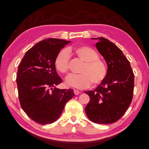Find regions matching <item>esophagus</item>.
I'll return each instance as SVG.
<instances>
[{
  "mask_svg": "<svg viewBox=\"0 0 149 149\" xmlns=\"http://www.w3.org/2000/svg\"><path fill=\"white\" fill-rule=\"evenodd\" d=\"M74 94H75V95H78V94H79V93H80V92L79 91V90H75V89H74Z\"/></svg>",
  "mask_w": 149,
  "mask_h": 149,
  "instance_id": "esophagus-1",
  "label": "esophagus"
}]
</instances>
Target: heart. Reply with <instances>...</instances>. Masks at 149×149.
<instances>
[{
	"label": "heart",
	"instance_id": "obj_1",
	"mask_svg": "<svg viewBox=\"0 0 149 149\" xmlns=\"http://www.w3.org/2000/svg\"><path fill=\"white\" fill-rule=\"evenodd\" d=\"M69 54H74L83 64L79 70L81 74H70L66 79L69 86L77 88H85L90 84H100L107 75V66L104 61L99 58L97 52L87 46H81L74 49H63L57 54L55 59L54 65L58 72L66 74L69 68Z\"/></svg>",
	"mask_w": 149,
	"mask_h": 149
}]
</instances>
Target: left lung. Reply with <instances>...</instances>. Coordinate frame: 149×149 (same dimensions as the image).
<instances>
[{"label":"left lung","mask_w":149,"mask_h":149,"mask_svg":"<svg viewBox=\"0 0 149 149\" xmlns=\"http://www.w3.org/2000/svg\"><path fill=\"white\" fill-rule=\"evenodd\" d=\"M97 40L98 52L105 60L107 75L94 90L84 92L90 97L85 112L90 121L99 124L115 123L132 102L134 75L130 62L117 46L104 37Z\"/></svg>","instance_id":"8db88e82"}]
</instances>
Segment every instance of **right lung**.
I'll return each instance as SVG.
<instances>
[{"mask_svg": "<svg viewBox=\"0 0 149 149\" xmlns=\"http://www.w3.org/2000/svg\"><path fill=\"white\" fill-rule=\"evenodd\" d=\"M70 40L49 38L26 52L18 67L17 84L22 110L37 123H54L66 103L74 97L73 90L59 89L62 82L54 65L57 54Z\"/></svg>", "mask_w": 149, "mask_h": 149, "instance_id": "right-lung-1", "label": "right lung"}]
</instances>
